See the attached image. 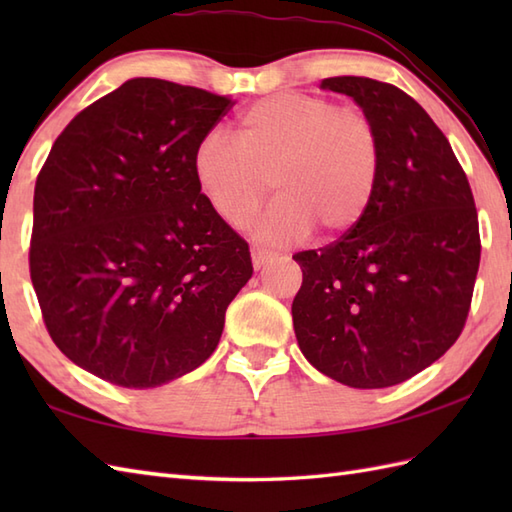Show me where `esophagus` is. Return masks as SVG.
Masks as SVG:
<instances>
[{"instance_id": "34e87169", "label": "esophagus", "mask_w": 512, "mask_h": 512, "mask_svg": "<svg viewBox=\"0 0 512 512\" xmlns=\"http://www.w3.org/2000/svg\"><path fill=\"white\" fill-rule=\"evenodd\" d=\"M250 255H253V266H255V270H262L268 262H273V259L277 257V253H273V250L259 248V246L250 248Z\"/></svg>"}]
</instances>
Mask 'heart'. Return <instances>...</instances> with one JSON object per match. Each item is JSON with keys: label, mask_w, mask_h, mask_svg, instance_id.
<instances>
[{"label": "heart", "mask_w": 512, "mask_h": 512, "mask_svg": "<svg viewBox=\"0 0 512 512\" xmlns=\"http://www.w3.org/2000/svg\"><path fill=\"white\" fill-rule=\"evenodd\" d=\"M383 167L380 134L363 110L325 96L281 92L239 116L237 140L204 134L193 149V178L226 224L242 226L270 189L279 198L255 222L264 242L343 235L363 220Z\"/></svg>", "instance_id": "heart-1"}]
</instances>
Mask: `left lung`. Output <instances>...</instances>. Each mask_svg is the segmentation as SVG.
Masks as SVG:
<instances>
[{"label":"left lung","instance_id":"1","mask_svg":"<svg viewBox=\"0 0 512 512\" xmlns=\"http://www.w3.org/2000/svg\"><path fill=\"white\" fill-rule=\"evenodd\" d=\"M372 118L383 145L365 217L292 259L299 350L336 383L380 389L416 376L458 341L480 268L471 184L447 136L409 94L367 76H332Z\"/></svg>","mask_w":512,"mask_h":512}]
</instances>
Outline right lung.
Masks as SVG:
<instances>
[{
	"label": "right lung",
	"mask_w": 512,
	"mask_h": 512,
	"mask_svg": "<svg viewBox=\"0 0 512 512\" xmlns=\"http://www.w3.org/2000/svg\"><path fill=\"white\" fill-rule=\"evenodd\" d=\"M233 105L132 79L54 140L35 184L30 279L50 339L85 372L160 387L220 343L253 262L202 198L193 149Z\"/></svg>",
	"instance_id": "add662e5"
}]
</instances>
